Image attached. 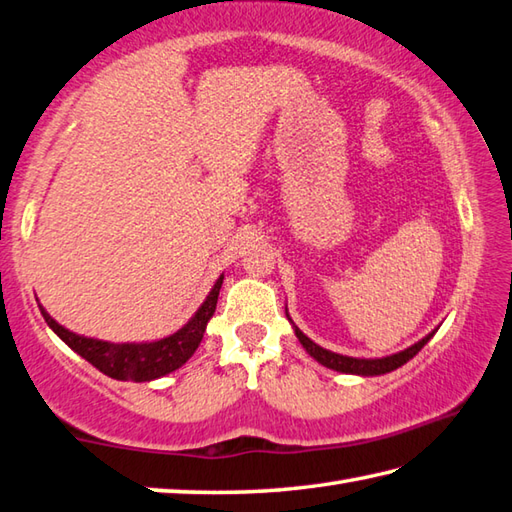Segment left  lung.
<instances>
[{
  "label": "left lung",
  "instance_id": "1",
  "mask_svg": "<svg viewBox=\"0 0 512 512\" xmlns=\"http://www.w3.org/2000/svg\"><path fill=\"white\" fill-rule=\"evenodd\" d=\"M286 317H288V310H286ZM295 335L299 339V344L306 348V353L319 362L326 368H333L337 373H346V375H362V377H375V375H386L390 370H397L399 366H404L408 359H413L419 350H422L428 342L430 337L437 333V328L433 333H428L424 339H419L417 344L408 346L404 350H399L395 355H388V357H377V359H359V357H348V355H339L333 353V350H326L322 346H317L313 339H308L302 330H299L295 324Z\"/></svg>",
  "mask_w": 512,
  "mask_h": 512
}]
</instances>
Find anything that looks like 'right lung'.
Masks as SVG:
<instances>
[{
  "label": "right lung",
  "instance_id": "1",
  "mask_svg": "<svg viewBox=\"0 0 512 512\" xmlns=\"http://www.w3.org/2000/svg\"><path fill=\"white\" fill-rule=\"evenodd\" d=\"M224 275H219L215 286L210 288L204 304L197 308V313L177 330L157 342H126L113 344L104 339L77 335L73 330L57 324L53 317L46 313V308L39 304V310L46 319V324L53 328V333L62 339L68 348H73L79 357H84L88 364H93L104 375L119 379V382H153V379L164 377L173 370L182 368L197 346L202 344L206 324L215 313L219 288H222Z\"/></svg>",
  "mask_w": 512,
  "mask_h": 512
}]
</instances>
